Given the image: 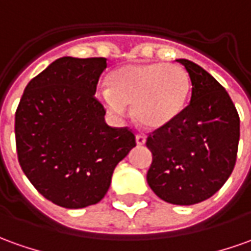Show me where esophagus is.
Returning a JSON list of instances; mask_svg holds the SVG:
<instances>
[{"instance_id":"34e87169","label":"esophagus","mask_w":251,"mask_h":251,"mask_svg":"<svg viewBox=\"0 0 251 251\" xmlns=\"http://www.w3.org/2000/svg\"><path fill=\"white\" fill-rule=\"evenodd\" d=\"M136 143H137V146H143V144L146 143V137L141 136V134H137V136H136Z\"/></svg>"}]
</instances>
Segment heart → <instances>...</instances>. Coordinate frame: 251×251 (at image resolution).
<instances>
[{
  "label": "heart",
  "instance_id": "obj_1",
  "mask_svg": "<svg viewBox=\"0 0 251 251\" xmlns=\"http://www.w3.org/2000/svg\"><path fill=\"white\" fill-rule=\"evenodd\" d=\"M191 90L188 73L181 66L140 63L118 68L108 76V89L97 93L107 111L115 117L132 105L133 118L146 129H159L185 108Z\"/></svg>",
  "mask_w": 251,
  "mask_h": 251
}]
</instances>
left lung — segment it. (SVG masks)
<instances>
[{
  "label": "left lung",
  "instance_id": "left-lung-1",
  "mask_svg": "<svg viewBox=\"0 0 251 251\" xmlns=\"http://www.w3.org/2000/svg\"><path fill=\"white\" fill-rule=\"evenodd\" d=\"M192 83L190 104L170 124L150 133L147 183L162 201L195 204L213 197L232 173L240 121L231 97L201 66L178 59Z\"/></svg>",
  "mask_w": 251,
  "mask_h": 251
}]
</instances>
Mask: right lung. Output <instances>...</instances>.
Listing matches in <instances>:
<instances>
[{"label": "right lung", "instance_id": "right-lung-1", "mask_svg": "<svg viewBox=\"0 0 251 251\" xmlns=\"http://www.w3.org/2000/svg\"><path fill=\"white\" fill-rule=\"evenodd\" d=\"M107 59L64 56L25 86L15 115L18 159L42 197L66 209L100 202L114 169L136 146L132 130L105 124L95 97Z\"/></svg>", "mask_w": 251, "mask_h": 251}]
</instances>
